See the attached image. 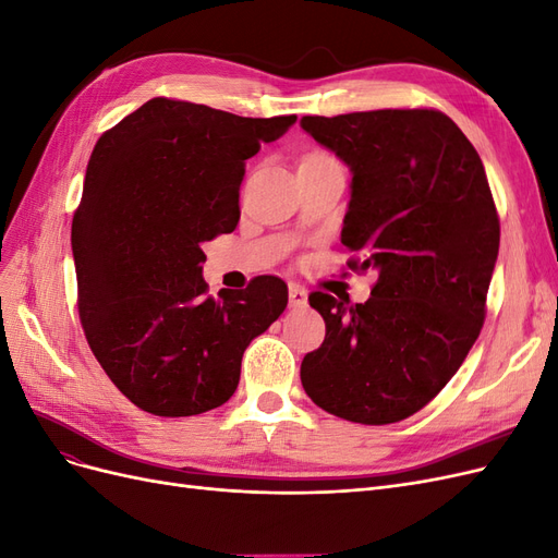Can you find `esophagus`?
Here are the masks:
<instances>
[{"mask_svg": "<svg viewBox=\"0 0 558 558\" xmlns=\"http://www.w3.org/2000/svg\"><path fill=\"white\" fill-rule=\"evenodd\" d=\"M307 305V291L302 289V286L291 283L289 286V307L298 310V307H305Z\"/></svg>", "mask_w": 558, "mask_h": 558, "instance_id": "1", "label": "esophagus"}]
</instances>
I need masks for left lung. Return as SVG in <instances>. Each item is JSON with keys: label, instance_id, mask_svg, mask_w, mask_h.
I'll use <instances>...</instances> for the list:
<instances>
[{"label": "left lung", "instance_id": "1", "mask_svg": "<svg viewBox=\"0 0 558 558\" xmlns=\"http://www.w3.org/2000/svg\"><path fill=\"white\" fill-rule=\"evenodd\" d=\"M302 130L351 170L342 244L377 269L361 305L312 293L326 340L300 379L335 416L396 424L456 375L484 324L500 223L484 165L449 116L381 109L305 116Z\"/></svg>", "mask_w": 558, "mask_h": 558}]
</instances>
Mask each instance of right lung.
<instances>
[{"label":"right lung","instance_id":"1","mask_svg":"<svg viewBox=\"0 0 558 558\" xmlns=\"http://www.w3.org/2000/svg\"><path fill=\"white\" fill-rule=\"evenodd\" d=\"M295 121L154 97L95 144L72 223L78 316L95 359L140 410L221 408L246 347L286 310L277 277L207 295L202 244L238 228L246 160Z\"/></svg>","mask_w":558,"mask_h":558}]
</instances>
